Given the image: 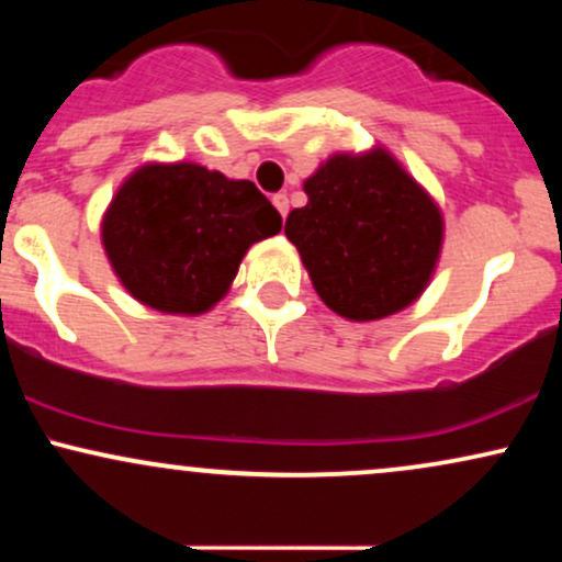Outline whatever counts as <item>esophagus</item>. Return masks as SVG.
<instances>
[{"instance_id":"1","label":"esophagus","mask_w":562,"mask_h":562,"mask_svg":"<svg viewBox=\"0 0 562 562\" xmlns=\"http://www.w3.org/2000/svg\"><path fill=\"white\" fill-rule=\"evenodd\" d=\"M272 203H274V209L280 211V216L285 218V216H288V211H290V200H288L285 192H277V195L272 198Z\"/></svg>"}]
</instances>
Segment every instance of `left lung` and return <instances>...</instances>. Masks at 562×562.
I'll return each instance as SVG.
<instances>
[{
	"label": "left lung",
	"mask_w": 562,
	"mask_h": 562,
	"mask_svg": "<svg viewBox=\"0 0 562 562\" xmlns=\"http://www.w3.org/2000/svg\"><path fill=\"white\" fill-rule=\"evenodd\" d=\"M303 190L308 203L290 211L285 235L333 312L380 319L423 293L441 250V214L389 153L335 156Z\"/></svg>",
	"instance_id": "8db88e82"
}]
</instances>
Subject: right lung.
<instances>
[{"instance_id":"1","label":"right lung","mask_w":562,"mask_h":562,"mask_svg":"<svg viewBox=\"0 0 562 562\" xmlns=\"http://www.w3.org/2000/svg\"><path fill=\"white\" fill-rule=\"evenodd\" d=\"M282 229L254 182L195 164H153L126 179L102 222V245L134 299L200 314L227 293L245 250Z\"/></svg>"}]
</instances>
